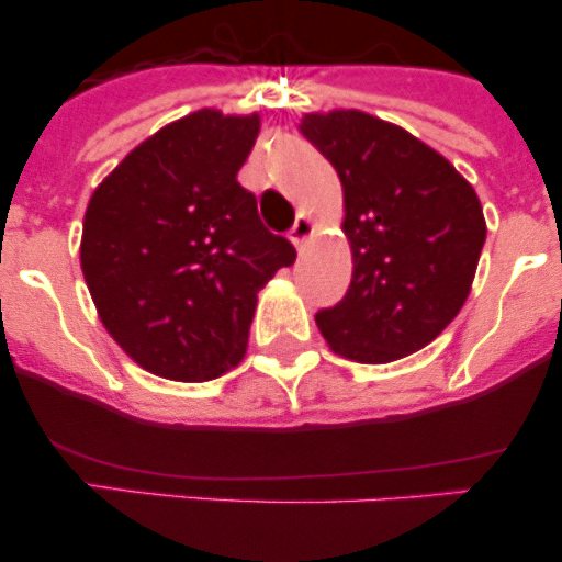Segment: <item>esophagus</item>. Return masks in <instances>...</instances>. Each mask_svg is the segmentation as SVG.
<instances>
[{"label":"esophagus","instance_id":"34e87169","mask_svg":"<svg viewBox=\"0 0 562 562\" xmlns=\"http://www.w3.org/2000/svg\"><path fill=\"white\" fill-rule=\"evenodd\" d=\"M313 223H310V217H307V214H299V217H296V223H293V228H291V234H288V236H291V241H293V245H296V247H302L304 245V241H307L310 239V236H313Z\"/></svg>","mask_w":562,"mask_h":562}]
</instances>
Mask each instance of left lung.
I'll use <instances>...</instances> for the list:
<instances>
[{
    "label": "left lung",
    "instance_id": "8db88e82",
    "mask_svg": "<svg viewBox=\"0 0 562 562\" xmlns=\"http://www.w3.org/2000/svg\"><path fill=\"white\" fill-rule=\"evenodd\" d=\"M302 135L342 181L350 288L315 315L334 353L389 364L432 342L468 299L486 239L464 176L427 144L364 111L307 113Z\"/></svg>",
    "mask_w": 562,
    "mask_h": 562
}]
</instances>
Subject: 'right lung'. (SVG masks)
Masks as SVG:
<instances>
[{"instance_id":"obj_1","label":"right lung","mask_w":562,"mask_h":562,"mask_svg":"<svg viewBox=\"0 0 562 562\" xmlns=\"http://www.w3.org/2000/svg\"><path fill=\"white\" fill-rule=\"evenodd\" d=\"M260 116L214 108L135 146L83 214L81 269L100 321L124 353L181 383L245 359L258 291L296 260L236 181Z\"/></svg>"}]
</instances>
